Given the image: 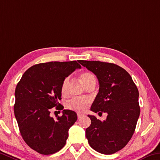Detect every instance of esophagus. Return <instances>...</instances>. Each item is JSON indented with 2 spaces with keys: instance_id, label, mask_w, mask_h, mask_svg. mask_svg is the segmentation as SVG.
<instances>
[{
  "instance_id": "34e87169",
  "label": "esophagus",
  "mask_w": 160,
  "mask_h": 160,
  "mask_svg": "<svg viewBox=\"0 0 160 160\" xmlns=\"http://www.w3.org/2000/svg\"><path fill=\"white\" fill-rule=\"evenodd\" d=\"M77 115H78V119H80V118H82V117L83 116V115H82V114H81V113H78V114H77Z\"/></svg>"
}]
</instances>
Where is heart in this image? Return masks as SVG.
I'll use <instances>...</instances> for the list:
<instances>
[{
    "label": "heart",
    "mask_w": 160,
    "mask_h": 160,
    "mask_svg": "<svg viewBox=\"0 0 160 160\" xmlns=\"http://www.w3.org/2000/svg\"><path fill=\"white\" fill-rule=\"evenodd\" d=\"M80 80L82 85L86 87L90 83L95 81V78L92 73L89 72H82L80 74ZM68 84H69V78H65L63 80L61 87H60V92L62 95H64L67 93ZM88 105H89V100H86V99L74 98L68 102L67 106L68 108L72 109V110L83 112L87 109Z\"/></svg>",
    "instance_id": "b5f03b06"
}]
</instances>
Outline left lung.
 Instances as JSON below:
<instances>
[{"label": "left lung", "mask_w": 160, "mask_h": 160, "mask_svg": "<svg viewBox=\"0 0 160 160\" xmlns=\"http://www.w3.org/2000/svg\"><path fill=\"white\" fill-rule=\"evenodd\" d=\"M78 62L99 81V92L90 110L108 114L102 122L88 115L91 125L85 130L86 138L95 151L114 154L126 146L135 132L140 113L138 89L130 75L118 65L100 61Z\"/></svg>", "instance_id": "obj_1"}]
</instances>
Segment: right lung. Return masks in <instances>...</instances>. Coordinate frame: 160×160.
Returning <instances> with one entry per match:
<instances>
[{
	"label": "right lung",
	"instance_id": "1",
	"mask_svg": "<svg viewBox=\"0 0 160 160\" xmlns=\"http://www.w3.org/2000/svg\"><path fill=\"white\" fill-rule=\"evenodd\" d=\"M77 61L49 62L28 68L18 83L14 114L20 132L30 148L40 154H52L65 146L68 130L77 120L74 111L64 110L56 120L50 117L54 107L61 110V87L63 80L75 69Z\"/></svg>",
	"mask_w": 160,
	"mask_h": 160
}]
</instances>
